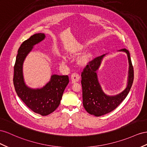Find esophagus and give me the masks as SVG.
Returning a JSON list of instances; mask_svg holds the SVG:
<instances>
[{
	"instance_id": "obj_1",
	"label": "esophagus",
	"mask_w": 147,
	"mask_h": 147,
	"mask_svg": "<svg viewBox=\"0 0 147 147\" xmlns=\"http://www.w3.org/2000/svg\"><path fill=\"white\" fill-rule=\"evenodd\" d=\"M80 75L77 73H73L71 75V82L72 83H75V82H77L80 80Z\"/></svg>"
}]
</instances>
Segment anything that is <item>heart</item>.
Returning <instances> with one entry per match:
<instances>
[{"instance_id": "obj_1", "label": "heart", "mask_w": 147, "mask_h": 147, "mask_svg": "<svg viewBox=\"0 0 147 147\" xmlns=\"http://www.w3.org/2000/svg\"><path fill=\"white\" fill-rule=\"evenodd\" d=\"M92 54L91 53H87L85 54L81 57L80 60H79L78 64H80L81 66H84V65H86L90 61V59H91V58H92ZM61 62H62V63H63V64H64V63L66 62L65 57H63L62 58Z\"/></svg>"}]
</instances>
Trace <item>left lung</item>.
<instances>
[{"label": "left lung", "instance_id": "1", "mask_svg": "<svg viewBox=\"0 0 147 147\" xmlns=\"http://www.w3.org/2000/svg\"><path fill=\"white\" fill-rule=\"evenodd\" d=\"M118 51L127 54L129 65L127 86L121 93L109 96L103 92L100 83H99L96 72L100 68L102 59L106 54L90 61L82 73L83 105L87 112L94 116H102L116 109L127 96L132 85L134 69L130 53L126 49H122Z\"/></svg>", "mask_w": 147, "mask_h": 147}]
</instances>
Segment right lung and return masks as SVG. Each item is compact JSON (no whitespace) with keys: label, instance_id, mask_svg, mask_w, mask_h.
<instances>
[{"label":"right lung","instance_id":"add662e5","mask_svg":"<svg viewBox=\"0 0 147 147\" xmlns=\"http://www.w3.org/2000/svg\"><path fill=\"white\" fill-rule=\"evenodd\" d=\"M44 33H36L25 41L18 51L14 66L13 85L18 96L33 112L47 116L60 105L63 93L69 82L67 75H52L50 80L40 88H31L25 82L23 65L33 46L44 40Z\"/></svg>","mask_w":147,"mask_h":147}]
</instances>
